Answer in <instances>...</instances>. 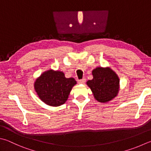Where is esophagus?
Wrapping results in <instances>:
<instances>
[{"mask_svg":"<svg viewBox=\"0 0 151 151\" xmlns=\"http://www.w3.org/2000/svg\"><path fill=\"white\" fill-rule=\"evenodd\" d=\"M85 81H86V79H85V78H83V79H80V80H79L78 83L79 84H84L85 83Z\"/></svg>","mask_w":151,"mask_h":151,"instance_id":"esophagus-1","label":"esophagus"}]
</instances>
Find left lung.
Segmentation results:
<instances>
[{
    "mask_svg": "<svg viewBox=\"0 0 151 151\" xmlns=\"http://www.w3.org/2000/svg\"><path fill=\"white\" fill-rule=\"evenodd\" d=\"M93 78L87 81L96 101L105 103L117 96L120 79L110 68H96L92 71Z\"/></svg>",
    "mask_w": 151,
    "mask_h": 151,
    "instance_id": "left-lung-1",
    "label": "left lung"
}]
</instances>
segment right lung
<instances>
[{"label": "right lung", "mask_w": 151, "mask_h": 151, "mask_svg": "<svg viewBox=\"0 0 151 151\" xmlns=\"http://www.w3.org/2000/svg\"><path fill=\"white\" fill-rule=\"evenodd\" d=\"M76 83L73 78H65L62 72L49 70L36 79L34 88L39 99L45 104L58 106L66 102Z\"/></svg>", "instance_id": "add662e5"}]
</instances>
